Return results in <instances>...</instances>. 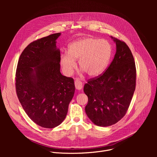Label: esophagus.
Masks as SVG:
<instances>
[{
    "label": "esophagus",
    "mask_w": 157,
    "mask_h": 157,
    "mask_svg": "<svg viewBox=\"0 0 157 157\" xmlns=\"http://www.w3.org/2000/svg\"><path fill=\"white\" fill-rule=\"evenodd\" d=\"M75 87H76V89H77V90H81V89L82 88V82L78 79L75 80Z\"/></svg>",
    "instance_id": "34e87169"
}]
</instances>
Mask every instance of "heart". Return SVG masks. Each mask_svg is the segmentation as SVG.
<instances>
[{
	"label": "heart",
	"instance_id": "b5f03b06",
	"mask_svg": "<svg viewBox=\"0 0 157 157\" xmlns=\"http://www.w3.org/2000/svg\"><path fill=\"white\" fill-rule=\"evenodd\" d=\"M112 55L110 43L104 40L83 37L71 42L68 52L63 53L60 64L64 73L71 76L76 68L78 60L79 68L89 77H96L105 70Z\"/></svg>",
	"mask_w": 157,
	"mask_h": 157
}]
</instances>
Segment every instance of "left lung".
<instances>
[{
    "label": "left lung",
    "mask_w": 157,
    "mask_h": 157,
    "mask_svg": "<svg viewBox=\"0 0 157 157\" xmlns=\"http://www.w3.org/2000/svg\"><path fill=\"white\" fill-rule=\"evenodd\" d=\"M110 38L116 44L113 61L104 73L84 86L88 98L86 113L100 127L114 125L125 116L136 89V68L132 52L125 43Z\"/></svg>",
    "instance_id": "8db88e82"
}]
</instances>
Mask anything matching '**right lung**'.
Instances as JSON below:
<instances>
[{
    "instance_id": "1",
    "label": "right lung",
    "mask_w": 157,
    "mask_h": 157,
    "mask_svg": "<svg viewBox=\"0 0 157 157\" xmlns=\"http://www.w3.org/2000/svg\"><path fill=\"white\" fill-rule=\"evenodd\" d=\"M61 33L37 40L21 53L17 64L16 92L24 110L37 125L48 128L65 119L75 92L73 78L60 72Z\"/></svg>"
}]
</instances>
